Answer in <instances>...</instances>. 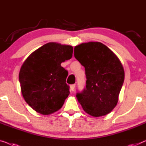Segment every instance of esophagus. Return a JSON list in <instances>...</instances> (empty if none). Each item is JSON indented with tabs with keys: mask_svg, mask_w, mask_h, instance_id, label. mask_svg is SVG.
<instances>
[{
	"mask_svg": "<svg viewBox=\"0 0 146 146\" xmlns=\"http://www.w3.org/2000/svg\"><path fill=\"white\" fill-rule=\"evenodd\" d=\"M75 84H71V85L70 86V88H71V90H72V91H73L74 90H75Z\"/></svg>",
	"mask_w": 146,
	"mask_h": 146,
	"instance_id": "obj_1",
	"label": "esophagus"
}]
</instances>
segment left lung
I'll return each mask as SVG.
<instances>
[{
    "mask_svg": "<svg viewBox=\"0 0 146 146\" xmlns=\"http://www.w3.org/2000/svg\"><path fill=\"white\" fill-rule=\"evenodd\" d=\"M74 56L85 69L86 87L76 97L87 113L100 117L118 102L125 71L120 60L106 45L89 42L76 46Z\"/></svg>",
    "mask_w": 146,
    "mask_h": 146,
    "instance_id": "1",
    "label": "left lung"
}]
</instances>
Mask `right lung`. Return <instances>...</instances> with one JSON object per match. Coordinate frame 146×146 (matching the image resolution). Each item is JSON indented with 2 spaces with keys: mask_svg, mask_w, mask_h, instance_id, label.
<instances>
[{
  "mask_svg": "<svg viewBox=\"0 0 146 146\" xmlns=\"http://www.w3.org/2000/svg\"><path fill=\"white\" fill-rule=\"evenodd\" d=\"M73 47L49 42L36 50L21 67L19 80L25 102L42 115L56 112L69 94L68 71L61 64L71 59Z\"/></svg>",
  "mask_w": 146,
  "mask_h": 146,
  "instance_id": "add662e5",
  "label": "right lung"
}]
</instances>
